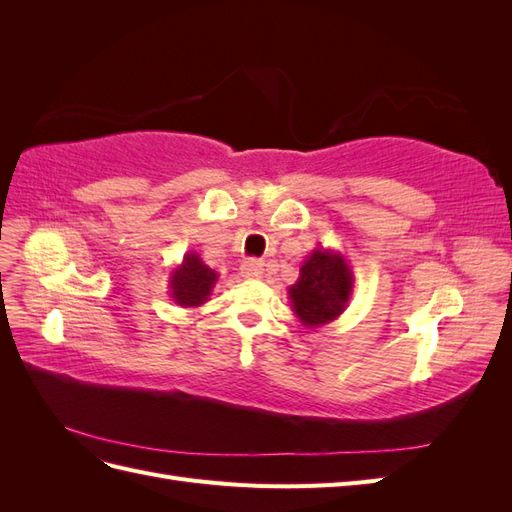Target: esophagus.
Here are the masks:
<instances>
[{
    "label": "esophagus",
    "mask_w": 512,
    "mask_h": 512,
    "mask_svg": "<svg viewBox=\"0 0 512 512\" xmlns=\"http://www.w3.org/2000/svg\"><path fill=\"white\" fill-rule=\"evenodd\" d=\"M262 267H265V265H262L260 260L250 258L241 265V275L247 277V280H258V277H262V271H265Z\"/></svg>",
    "instance_id": "obj_1"
}]
</instances>
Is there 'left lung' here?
<instances>
[{"label":"left lung","instance_id":"8db88e82","mask_svg":"<svg viewBox=\"0 0 512 512\" xmlns=\"http://www.w3.org/2000/svg\"><path fill=\"white\" fill-rule=\"evenodd\" d=\"M354 290V273L344 254L316 247L299 269V280L288 288L292 312L307 329L322 327L346 312Z\"/></svg>","mask_w":512,"mask_h":512}]
</instances>
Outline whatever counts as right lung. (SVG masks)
<instances>
[{
    "mask_svg": "<svg viewBox=\"0 0 512 512\" xmlns=\"http://www.w3.org/2000/svg\"><path fill=\"white\" fill-rule=\"evenodd\" d=\"M218 277H220L218 273L205 265L200 254L188 252L179 265L170 271V277H168L170 299L188 309L205 305L211 297L215 284H218Z\"/></svg>",
    "mask_w": 512,
    "mask_h": 512,
    "instance_id": "right-lung-1",
    "label": "right lung"
}]
</instances>
